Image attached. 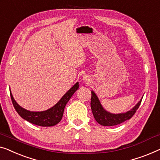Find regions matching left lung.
Masks as SVG:
<instances>
[{
  "instance_id": "left-lung-1",
  "label": "left lung",
  "mask_w": 160,
  "mask_h": 160,
  "mask_svg": "<svg viewBox=\"0 0 160 160\" xmlns=\"http://www.w3.org/2000/svg\"><path fill=\"white\" fill-rule=\"evenodd\" d=\"M141 100L135 106L133 109L123 114H114L107 112L103 109L102 106L98 101V98L93 91L91 92V107L93 112V117L96 122L103 126H114L120 124L125 121L130 120L136 112V110L139 108L141 103Z\"/></svg>"
}]
</instances>
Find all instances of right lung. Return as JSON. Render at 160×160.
<instances>
[{"instance_id": "obj_1", "label": "right lung", "mask_w": 160, "mask_h": 160, "mask_svg": "<svg viewBox=\"0 0 160 160\" xmlns=\"http://www.w3.org/2000/svg\"><path fill=\"white\" fill-rule=\"evenodd\" d=\"M78 87H79V85H78V82H77L63 96V97L57 104L51 109L43 112H30L24 109L15 102L12 93H10V95L13 107L17 113L21 116V118L36 125L50 127V126L58 124L62 120L65 106L70 99L74 93L78 89Z\"/></svg>"}]
</instances>
